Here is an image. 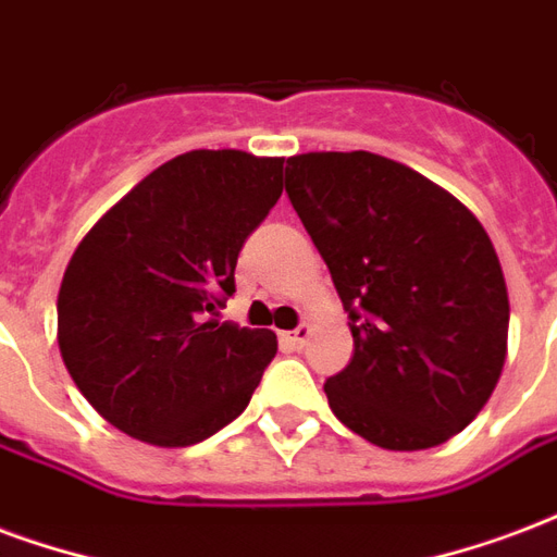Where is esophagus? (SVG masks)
<instances>
[{
    "instance_id": "1",
    "label": "esophagus",
    "mask_w": 557,
    "mask_h": 557,
    "mask_svg": "<svg viewBox=\"0 0 557 557\" xmlns=\"http://www.w3.org/2000/svg\"><path fill=\"white\" fill-rule=\"evenodd\" d=\"M310 333H312L310 324H300L298 331L283 333L280 339H283V345H289V348H304V345H307V339H310Z\"/></svg>"
}]
</instances>
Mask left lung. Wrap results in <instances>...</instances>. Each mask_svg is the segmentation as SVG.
<instances>
[{"mask_svg":"<svg viewBox=\"0 0 557 557\" xmlns=\"http://www.w3.org/2000/svg\"><path fill=\"white\" fill-rule=\"evenodd\" d=\"M286 195L348 312L351 362L324 383L342 425L389 451L446 443L481 413L508 354V286L478 218L374 152H304Z\"/></svg>","mask_w":557,"mask_h":557,"instance_id":"obj_1","label":"left lung"}]
</instances>
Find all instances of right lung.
<instances>
[{
	"mask_svg": "<svg viewBox=\"0 0 557 557\" xmlns=\"http://www.w3.org/2000/svg\"><path fill=\"white\" fill-rule=\"evenodd\" d=\"M283 195V159L191 150L90 226L59 289L70 377L123 434L195 446L250 401L277 336L221 321L238 250Z\"/></svg>",
	"mask_w": 557,
	"mask_h": 557,
	"instance_id": "right-lung-1",
	"label": "right lung"
}]
</instances>
